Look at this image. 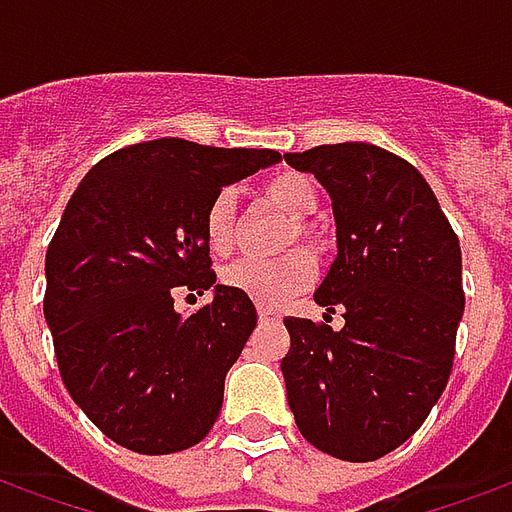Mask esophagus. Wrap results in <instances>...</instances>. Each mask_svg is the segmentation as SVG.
<instances>
[{"mask_svg":"<svg viewBox=\"0 0 512 512\" xmlns=\"http://www.w3.org/2000/svg\"><path fill=\"white\" fill-rule=\"evenodd\" d=\"M257 318L260 323H279V312L271 307H257Z\"/></svg>","mask_w":512,"mask_h":512,"instance_id":"34e87169","label":"esophagus"}]
</instances>
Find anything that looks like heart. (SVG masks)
I'll use <instances>...</instances> for the list:
<instances>
[{"label":"heart","mask_w":512,"mask_h":512,"mask_svg":"<svg viewBox=\"0 0 512 512\" xmlns=\"http://www.w3.org/2000/svg\"><path fill=\"white\" fill-rule=\"evenodd\" d=\"M263 200L282 211L290 222L288 244L293 238H301L307 244H315V230L304 222L318 208V189L304 172H279L263 186ZM205 241L213 255H230L235 246V194L222 191L216 194L205 211ZM315 279V263L307 252H288L277 260H257V257H241L233 266L224 268V285L241 290L257 304H282L290 296H296L304 288H310Z\"/></svg>","instance_id":"heart-1"}]
</instances>
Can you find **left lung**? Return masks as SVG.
<instances>
[{
    "label": "left lung",
    "mask_w": 512,
    "mask_h": 512,
    "mask_svg": "<svg viewBox=\"0 0 512 512\" xmlns=\"http://www.w3.org/2000/svg\"><path fill=\"white\" fill-rule=\"evenodd\" d=\"M332 197L337 257L315 290L345 326L285 318L282 359L301 436L340 461H376L425 422L447 386L463 318L461 244L428 180L367 142L285 153Z\"/></svg>",
    "instance_id": "obj_1"
}]
</instances>
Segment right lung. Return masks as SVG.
I'll return each mask as SVG.
<instances>
[{
  "mask_svg": "<svg viewBox=\"0 0 512 512\" xmlns=\"http://www.w3.org/2000/svg\"><path fill=\"white\" fill-rule=\"evenodd\" d=\"M279 158L164 136L106 156L73 191L46 252L43 315L62 384L106 439L167 455L213 428L257 312L216 285L202 222L224 186ZM175 287L214 299L180 316Z\"/></svg>",
  "mask_w": 512,
  "mask_h": 512,
  "instance_id": "1",
  "label": "right lung"
}]
</instances>
